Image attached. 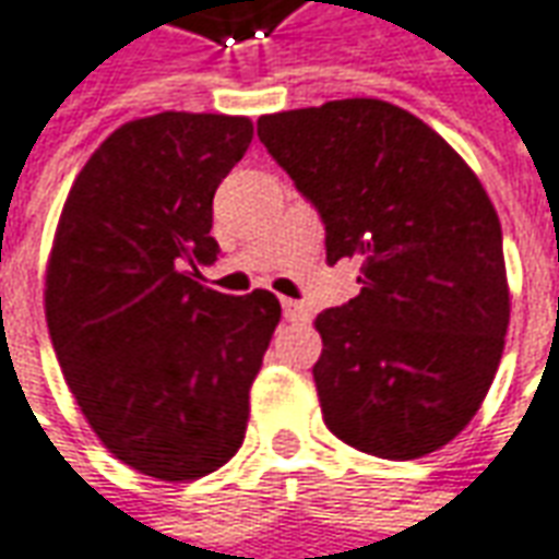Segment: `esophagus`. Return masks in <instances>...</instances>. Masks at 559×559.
<instances>
[{
    "instance_id": "obj_1",
    "label": "esophagus",
    "mask_w": 559,
    "mask_h": 559,
    "mask_svg": "<svg viewBox=\"0 0 559 559\" xmlns=\"http://www.w3.org/2000/svg\"><path fill=\"white\" fill-rule=\"evenodd\" d=\"M281 308H284V318L290 320H306L308 318V311L299 302H293V299H281Z\"/></svg>"
}]
</instances>
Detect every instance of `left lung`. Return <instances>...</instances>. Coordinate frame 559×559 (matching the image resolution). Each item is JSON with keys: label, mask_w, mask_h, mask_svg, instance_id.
<instances>
[{"label": "left lung", "mask_w": 559, "mask_h": 559, "mask_svg": "<svg viewBox=\"0 0 559 559\" xmlns=\"http://www.w3.org/2000/svg\"><path fill=\"white\" fill-rule=\"evenodd\" d=\"M257 135L326 226V263L360 293L314 318L323 424L384 460H417L478 415L509 333L502 226L469 163L384 99L257 120Z\"/></svg>", "instance_id": "8db88e82"}]
</instances>
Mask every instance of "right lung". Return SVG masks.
Listing matches in <instances>:
<instances>
[{
    "label": "right lung",
    "instance_id": "1",
    "mask_svg": "<svg viewBox=\"0 0 559 559\" xmlns=\"http://www.w3.org/2000/svg\"><path fill=\"white\" fill-rule=\"evenodd\" d=\"M251 139L239 115L130 120L78 171L53 233L45 318L62 378L108 454L157 481L236 456L281 320L275 293L199 281L221 253L214 190Z\"/></svg>",
    "mask_w": 559,
    "mask_h": 559
}]
</instances>
